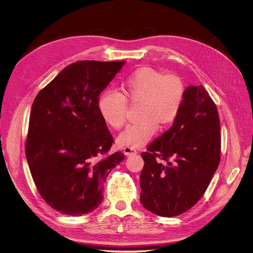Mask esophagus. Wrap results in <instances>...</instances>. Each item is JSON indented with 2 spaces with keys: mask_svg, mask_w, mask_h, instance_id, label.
<instances>
[{
  "mask_svg": "<svg viewBox=\"0 0 253 253\" xmlns=\"http://www.w3.org/2000/svg\"><path fill=\"white\" fill-rule=\"evenodd\" d=\"M124 153L126 155H127V156H129V155H135V154H137V151H136V149H134V148H132V147H125L124 148Z\"/></svg>",
  "mask_w": 253,
  "mask_h": 253,
  "instance_id": "1",
  "label": "esophagus"
}]
</instances>
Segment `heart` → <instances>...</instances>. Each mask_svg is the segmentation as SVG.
<instances>
[{
	"label": "heart",
	"mask_w": 253,
	"mask_h": 253,
	"mask_svg": "<svg viewBox=\"0 0 253 253\" xmlns=\"http://www.w3.org/2000/svg\"><path fill=\"white\" fill-rule=\"evenodd\" d=\"M122 91L106 89L98 98L97 109L106 125L120 128L126 120L127 101L140 100L139 120L129 124L118 137L127 147H142L162 126L171 125L178 117L185 99V83L176 74H164L152 67H139L126 76Z\"/></svg>",
	"instance_id": "b5f03b06"
}]
</instances>
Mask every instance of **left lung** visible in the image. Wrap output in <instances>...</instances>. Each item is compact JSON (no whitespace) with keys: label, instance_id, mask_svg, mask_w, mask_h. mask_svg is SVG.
<instances>
[{"label":"left lung","instance_id":"left-lung-1","mask_svg":"<svg viewBox=\"0 0 253 253\" xmlns=\"http://www.w3.org/2000/svg\"><path fill=\"white\" fill-rule=\"evenodd\" d=\"M216 104L203 85L186 89L178 117L147 152L140 174V203L160 216L188 211L201 200L220 162Z\"/></svg>","mask_w":253,"mask_h":253}]
</instances>
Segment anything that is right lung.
Listing matches in <instances>:
<instances>
[{"label":"right lung","instance_id":"1","mask_svg":"<svg viewBox=\"0 0 253 253\" xmlns=\"http://www.w3.org/2000/svg\"><path fill=\"white\" fill-rule=\"evenodd\" d=\"M126 61H77L42 88L29 116L25 154L38 192L52 209L80 216L103 201V183L125 159L97 109Z\"/></svg>","mask_w":253,"mask_h":253}]
</instances>
